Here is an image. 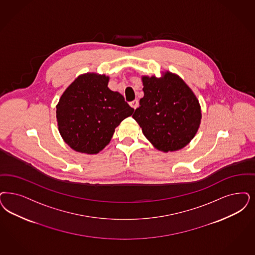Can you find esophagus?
Wrapping results in <instances>:
<instances>
[{
    "instance_id": "esophagus-1",
    "label": "esophagus",
    "mask_w": 255,
    "mask_h": 255,
    "mask_svg": "<svg viewBox=\"0 0 255 255\" xmlns=\"http://www.w3.org/2000/svg\"><path fill=\"white\" fill-rule=\"evenodd\" d=\"M130 106H131V107H132L133 109H136V108L138 107V101H137V100L132 101V102L130 103Z\"/></svg>"
}]
</instances>
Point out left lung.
<instances>
[{"label":"left lung","instance_id":"left-lung-1","mask_svg":"<svg viewBox=\"0 0 255 255\" xmlns=\"http://www.w3.org/2000/svg\"><path fill=\"white\" fill-rule=\"evenodd\" d=\"M144 97L132 118L154 148L167 152L183 149L198 131L202 111L193 91L182 78L166 71L163 76H142Z\"/></svg>","mask_w":255,"mask_h":255}]
</instances>
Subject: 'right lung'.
I'll return each mask as SVG.
<instances>
[{
  "label": "right lung",
  "mask_w": 255,
  "mask_h": 255,
  "mask_svg": "<svg viewBox=\"0 0 255 255\" xmlns=\"http://www.w3.org/2000/svg\"><path fill=\"white\" fill-rule=\"evenodd\" d=\"M105 74L85 73L64 91L56 106L62 138L71 149L96 154L110 142L116 127L134 109L110 90Z\"/></svg>",
  "instance_id": "obj_1"
}]
</instances>
